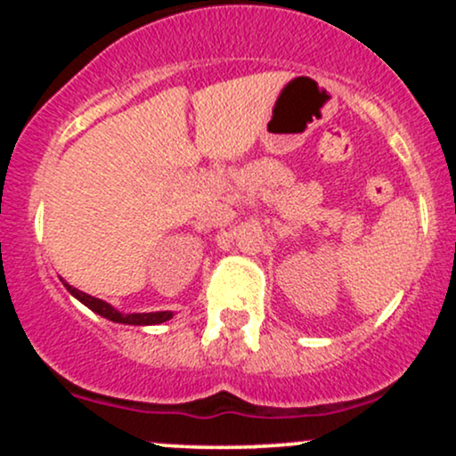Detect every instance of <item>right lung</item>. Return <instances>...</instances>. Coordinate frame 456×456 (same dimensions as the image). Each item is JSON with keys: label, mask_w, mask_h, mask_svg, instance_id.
Returning a JSON list of instances; mask_svg holds the SVG:
<instances>
[{"label": "right lung", "mask_w": 456, "mask_h": 456, "mask_svg": "<svg viewBox=\"0 0 456 456\" xmlns=\"http://www.w3.org/2000/svg\"><path fill=\"white\" fill-rule=\"evenodd\" d=\"M64 287L68 291H70L72 296L77 297L78 302H83L87 308H92L94 313H98L101 317H107L109 322H115V323H128V326H154V323H162L167 322V319L174 317V313L171 311H156V313H130V315H124V313H119L118 308H113L111 305H107V302L101 300V297H94L90 294H83V291H78L77 287L68 285L64 281Z\"/></svg>", "instance_id": "add662e5"}]
</instances>
